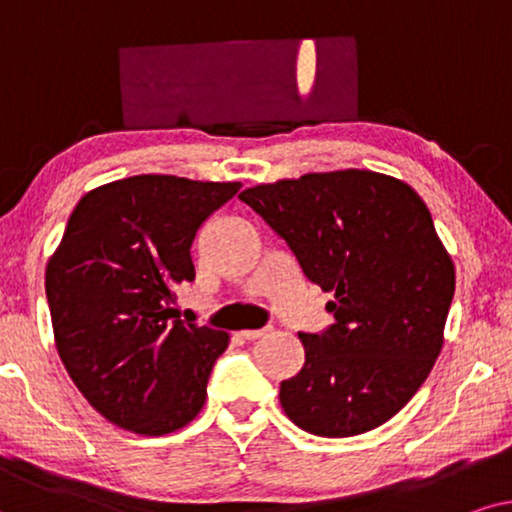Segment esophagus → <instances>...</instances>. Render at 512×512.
I'll list each match as a JSON object with an SVG mask.
<instances>
[{
  "label": "esophagus",
  "mask_w": 512,
  "mask_h": 512,
  "mask_svg": "<svg viewBox=\"0 0 512 512\" xmlns=\"http://www.w3.org/2000/svg\"><path fill=\"white\" fill-rule=\"evenodd\" d=\"M269 332V327H262V330H243L241 337L248 339V342H252V339H260Z\"/></svg>",
  "instance_id": "obj_1"
}]
</instances>
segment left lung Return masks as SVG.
<instances>
[{"label": "left lung", "mask_w": 512, "mask_h": 512, "mask_svg": "<svg viewBox=\"0 0 512 512\" xmlns=\"http://www.w3.org/2000/svg\"><path fill=\"white\" fill-rule=\"evenodd\" d=\"M335 299L320 335L299 332L304 367L281 381L295 426L323 438L372 431L419 391L442 349L454 264L426 203L374 170L309 173L241 192Z\"/></svg>", "instance_id": "obj_1"}]
</instances>
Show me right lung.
I'll return each mask as SVG.
<instances>
[{
    "instance_id": "right-lung-1",
    "label": "right lung",
    "mask_w": 512,
    "mask_h": 512,
    "mask_svg": "<svg viewBox=\"0 0 512 512\" xmlns=\"http://www.w3.org/2000/svg\"><path fill=\"white\" fill-rule=\"evenodd\" d=\"M241 189L175 175H133L86 196L46 267L56 349L102 417L140 435L187 426L229 335L173 316L194 281L196 231Z\"/></svg>"
}]
</instances>
